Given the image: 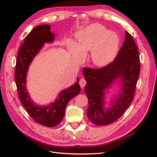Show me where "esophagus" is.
Wrapping results in <instances>:
<instances>
[{
  "instance_id": "obj_1",
  "label": "esophagus",
  "mask_w": 157,
  "mask_h": 157,
  "mask_svg": "<svg viewBox=\"0 0 157 157\" xmlns=\"http://www.w3.org/2000/svg\"><path fill=\"white\" fill-rule=\"evenodd\" d=\"M79 84H80V87H81V88L83 89V88H84V86H85V85H86V80H85L84 78H82L80 80Z\"/></svg>"
}]
</instances>
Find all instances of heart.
Masks as SVG:
<instances>
[{"instance_id": "1", "label": "heart", "mask_w": 157, "mask_h": 157, "mask_svg": "<svg viewBox=\"0 0 157 157\" xmlns=\"http://www.w3.org/2000/svg\"><path fill=\"white\" fill-rule=\"evenodd\" d=\"M78 44L68 41L70 49L84 56L86 51H92V59L97 66H105L115 58L119 46V38L113 32L109 31L99 24H92L77 34Z\"/></svg>"}]
</instances>
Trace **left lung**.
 I'll list each match as a JSON object with an SVG mask.
<instances>
[{
  "instance_id": "8db88e82",
  "label": "left lung",
  "mask_w": 157,
  "mask_h": 157,
  "mask_svg": "<svg viewBox=\"0 0 157 157\" xmlns=\"http://www.w3.org/2000/svg\"><path fill=\"white\" fill-rule=\"evenodd\" d=\"M125 40L113 62L100 69L84 67L83 75L86 80L84 91L88 99L87 115L89 120L98 126L110 124L118 119L134 99L140 72L139 52L129 33L125 31ZM120 80V92L105 107V90Z\"/></svg>"
}]
</instances>
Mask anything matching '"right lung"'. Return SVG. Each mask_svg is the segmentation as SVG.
<instances>
[{
	"label": "right lung",
	"mask_w": 157,
	"mask_h": 157,
	"mask_svg": "<svg viewBox=\"0 0 157 157\" xmlns=\"http://www.w3.org/2000/svg\"><path fill=\"white\" fill-rule=\"evenodd\" d=\"M50 25H39L27 35L18 51L14 74L19 99L22 105L33 120L47 127H53L59 124L64 117L67 103L80 92L77 77L75 84L61 91L54 102L48 105H39L29 96L26 88L27 71L33 59L44 43H50L54 40L55 34L50 31Z\"/></svg>",
	"instance_id": "obj_1"
}]
</instances>
